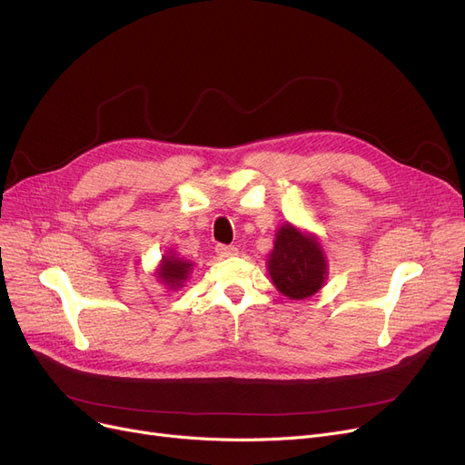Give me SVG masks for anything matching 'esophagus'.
<instances>
[{
	"label": "esophagus",
	"mask_w": 465,
	"mask_h": 465,
	"mask_svg": "<svg viewBox=\"0 0 465 465\" xmlns=\"http://www.w3.org/2000/svg\"><path fill=\"white\" fill-rule=\"evenodd\" d=\"M216 254H218L220 258L235 256V254H237V247H233V245H216Z\"/></svg>",
	"instance_id": "34e87169"
}]
</instances>
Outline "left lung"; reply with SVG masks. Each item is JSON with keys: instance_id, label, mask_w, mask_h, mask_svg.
<instances>
[{"instance_id": "left-lung-1", "label": "left lung", "mask_w": 465, "mask_h": 465, "mask_svg": "<svg viewBox=\"0 0 465 465\" xmlns=\"http://www.w3.org/2000/svg\"><path fill=\"white\" fill-rule=\"evenodd\" d=\"M267 272L281 294L290 300H305L324 286L328 262L319 239L286 223L275 235Z\"/></svg>"}]
</instances>
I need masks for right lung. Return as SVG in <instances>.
<instances>
[{
	"instance_id": "1",
	"label": "right lung",
	"mask_w": 465,
	"mask_h": 465,
	"mask_svg": "<svg viewBox=\"0 0 465 465\" xmlns=\"http://www.w3.org/2000/svg\"><path fill=\"white\" fill-rule=\"evenodd\" d=\"M192 270V262L179 258L177 254L169 252L162 258V263L158 267V279L160 282H163L167 288L171 290H179L183 286V282L188 279Z\"/></svg>"
}]
</instances>
